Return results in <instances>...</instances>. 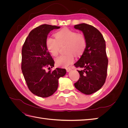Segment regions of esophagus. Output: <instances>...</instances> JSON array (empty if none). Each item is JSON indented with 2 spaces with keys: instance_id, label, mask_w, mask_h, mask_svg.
I'll list each match as a JSON object with an SVG mask.
<instances>
[{
  "instance_id": "34e87169",
  "label": "esophagus",
  "mask_w": 128,
  "mask_h": 128,
  "mask_svg": "<svg viewBox=\"0 0 128 128\" xmlns=\"http://www.w3.org/2000/svg\"><path fill=\"white\" fill-rule=\"evenodd\" d=\"M66 71L67 72H69L71 70V69H72L70 67H67V68H66Z\"/></svg>"
}]
</instances>
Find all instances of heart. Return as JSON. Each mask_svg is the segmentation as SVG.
<instances>
[{
  "label": "heart",
  "mask_w": 128,
  "mask_h": 128,
  "mask_svg": "<svg viewBox=\"0 0 128 128\" xmlns=\"http://www.w3.org/2000/svg\"><path fill=\"white\" fill-rule=\"evenodd\" d=\"M56 39L48 37L46 40V46L51 54L56 56L59 52L60 46H65L67 54L61 55L56 59L58 66L66 67L74 60V53L76 56L83 54L86 46V40L82 34L75 31L64 28L54 34Z\"/></svg>",
  "instance_id": "b5f03b06"
}]
</instances>
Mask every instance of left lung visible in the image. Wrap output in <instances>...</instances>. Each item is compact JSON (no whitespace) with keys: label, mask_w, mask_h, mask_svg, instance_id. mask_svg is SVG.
Returning <instances> with one entry per match:
<instances>
[{"label":"left lung","mask_w":128,"mask_h":128,"mask_svg":"<svg viewBox=\"0 0 128 128\" xmlns=\"http://www.w3.org/2000/svg\"><path fill=\"white\" fill-rule=\"evenodd\" d=\"M74 28L82 32L86 40V50L74 64L76 67L84 68L77 70L80 77L74 86L83 94H91L100 90L106 80L108 59L105 40L101 32L91 25L81 24Z\"/></svg>","instance_id":"left-lung-1"}]
</instances>
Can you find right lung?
Wrapping results in <instances>:
<instances>
[{"mask_svg": "<svg viewBox=\"0 0 128 128\" xmlns=\"http://www.w3.org/2000/svg\"><path fill=\"white\" fill-rule=\"evenodd\" d=\"M59 28L49 24L37 26L29 34L22 49L21 69L27 86L33 94L42 98L52 96L58 88V80L66 74L65 69L57 68L48 72L45 69L54 65L46 46L48 35Z\"/></svg>", "mask_w": 128, "mask_h": 128, "instance_id": "obj_1", "label": "right lung"}]
</instances>
